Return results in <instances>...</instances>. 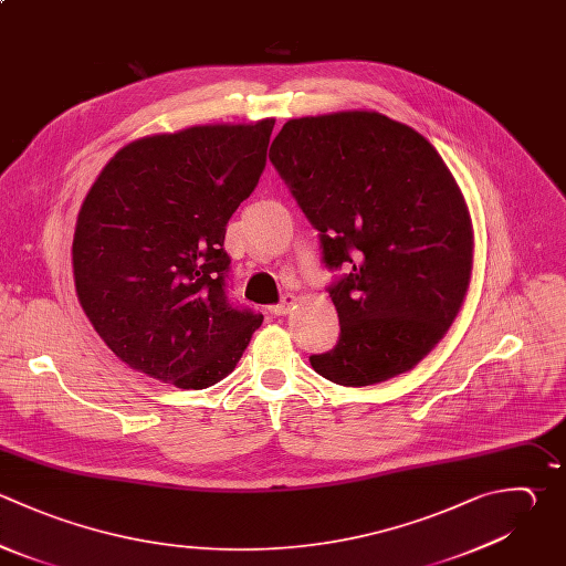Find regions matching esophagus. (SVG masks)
Returning a JSON list of instances; mask_svg holds the SVG:
<instances>
[{
    "instance_id": "34e87169",
    "label": "esophagus",
    "mask_w": 566,
    "mask_h": 566,
    "mask_svg": "<svg viewBox=\"0 0 566 566\" xmlns=\"http://www.w3.org/2000/svg\"><path fill=\"white\" fill-rule=\"evenodd\" d=\"M294 303H296V296H294V294H283V298H281L276 305H270L268 310H270V314H274V316H285V314L294 307Z\"/></svg>"
}]
</instances>
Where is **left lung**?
Masks as SVG:
<instances>
[{"mask_svg":"<svg viewBox=\"0 0 566 566\" xmlns=\"http://www.w3.org/2000/svg\"><path fill=\"white\" fill-rule=\"evenodd\" d=\"M270 161L318 230L338 312L334 349L310 356L345 385L418 365L453 323L471 274L464 199L436 148L378 113L290 119Z\"/></svg>","mask_w":566,"mask_h":566,"instance_id":"1","label":"left lung"}]
</instances>
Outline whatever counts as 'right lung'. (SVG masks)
I'll list each match as a JSON object with an SVG mask.
<instances>
[{
  "instance_id": "right-lung-1",
  "label": "right lung",
  "mask_w": 566,
  "mask_h": 566,
  "mask_svg": "<svg viewBox=\"0 0 566 566\" xmlns=\"http://www.w3.org/2000/svg\"><path fill=\"white\" fill-rule=\"evenodd\" d=\"M274 119L197 126L122 148L75 230L80 303L130 367L181 389L226 378L263 314L230 301L226 226L254 192Z\"/></svg>"
}]
</instances>
